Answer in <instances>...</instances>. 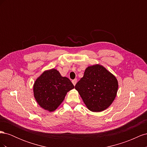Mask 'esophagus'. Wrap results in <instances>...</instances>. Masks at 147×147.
Returning a JSON list of instances; mask_svg holds the SVG:
<instances>
[{
    "mask_svg": "<svg viewBox=\"0 0 147 147\" xmlns=\"http://www.w3.org/2000/svg\"><path fill=\"white\" fill-rule=\"evenodd\" d=\"M72 83H73L74 85L75 86V84H76L77 82V79H74V80H73L72 81Z\"/></svg>",
    "mask_w": 147,
    "mask_h": 147,
    "instance_id": "esophagus-1",
    "label": "esophagus"
}]
</instances>
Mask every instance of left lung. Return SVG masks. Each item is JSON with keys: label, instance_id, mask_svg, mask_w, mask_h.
Wrapping results in <instances>:
<instances>
[{"label": "left lung", "instance_id": "1", "mask_svg": "<svg viewBox=\"0 0 147 147\" xmlns=\"http://www.w3.org/2000/svg\"><path fill=\"white\" fill-rule=\"evenodd\" d=\"M118 88L116 77L99 64L87 67L75 86L88 109L94 112H102L112 104Z\"/></svg>", "mask_w": 147, "mask_h": 147}]
</instances>
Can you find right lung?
<instances>
[{
  "label": "right lung",
  "instance_id": "right-lung-1",
  "mask_svg": "<svg viewBox=\"0 0 147 147\" xmlns=\"http://www.w3.org/2000/svg\"><path fill=\"white\" fill-rule=\"evenodd\" d=\"M74 88L67 77L57 70L45 71L34 83V94L40 106L49 112L55 110L65 98L67 92Z\"/></svg>",
  "mask_w": 147,
  "mask_h": 147
}]
</instances>
